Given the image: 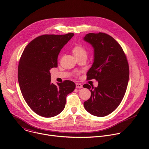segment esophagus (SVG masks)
<instances>
[{"mask_svg": "<svg viewBox=\"0 0 149 149\" xmlns=\"http://www.w3.org/2000/svg\"><path fill=\"white\" fill-rule=\"evenodd\" d=\"M82 88V86L81 84L76 83V88Z\"/></svg>", "mask_w": 149, "mask_h": 149, "instance_id": "esophagus-1", "label": "esophagus"}]
</instances>
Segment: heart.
Instances as JSON below:
<instances>
[{"label": "heart", "instance_id": "1", "mask_svg": "<svg viewBox=\"0 0 149 149\" xmlns=\"http://www.w3.org/2000/svg\"><path fill=\"white\" fill-rule=\"evenodd\" d=\"M72 53L77 59L81 58H86L88 55V51L86 47L82 45L78 44L75 45L72 49Z\"/></svg>", "mask_w": 149, "mask_h": 149}]
</instances>
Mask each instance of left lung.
<instances>
[{
    "mask_svg": "<svg viewBox=\"0 0 149 149\" xmlns=\"http://www.w3.org/2000/svg\"><path fill=\"white\" fill-rule=\"evenodd\" d=\"M84 40L94 48V62L88 70V79H95L97 87L84 84L91 91V97L84 102L91 114L104 117L113 112L121 103L128 85L129 67L120 44L104 33H90Z\"/></svg>",
    "mask_w": 149,
    "mask_h": 149,
    "instance_id": "obj_1",
    "label": "left lung"
}]
</instances>
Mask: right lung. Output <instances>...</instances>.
<instances>
[{
	"label": "right lung",
	"mask_w": 149,
	"mask_h": 149,
	"mask_svg": "<svg viewBox=\"0 0 149 149\" xmlns=\"http://www.w3.org/2000/svg\"><path fill=\"white\" fill-rule=\"evenodd\" d=\"M74 35H44L32 40L20 57L17 77L22 95L31 110L44 117L61 113L66 104L67 95L75 84L65 80L55 85L51 82L49 71L58 67L61 49Z\"/></svg>",
	"instance_id": "right-lung-1"
}]
</instances>
